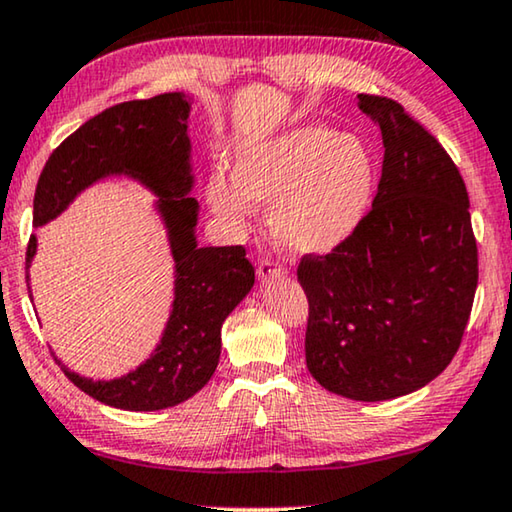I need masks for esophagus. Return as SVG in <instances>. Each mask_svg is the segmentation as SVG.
Masks as SVG:
<instances>
[{"label":"esophagus","mask_w":512,"mask_h":512,"mask_svg":"<svg viewBox=\"0 0 512 512\" xmlns=\"http://www.w3.org/2000/svg\"><path fill=\"white\" fill-rule=\"evenodd\" d=\"M282 273H285V269H282V266L278 264V259L266 257V259H259V262H257V276L262 280L278 278V276H282Z\"/></svg>","instance_id":"esophagus-1"}]
</instances>
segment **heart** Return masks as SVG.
<instances>
[{"label":"heart","mask_w":512,"mask_h":512,"mask_svg":"<svg viewBox=\"0 0 512 512\" xmlns=\"http://www.w3.org/2000/svg\"><path fill=\"white\" fill-rule=\"evenodd\" d=\"M375 183V160L361 140L308 124L243 147L234 179L211 174L207 200L232 227L253 218L255 202H276L273 234L280 246L292 255H326L368 216Z\"/></svg>","instance_id":"heart-1"}]
</instances>
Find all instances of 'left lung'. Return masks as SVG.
I'll return each mask as SVG.
<instances>
[{
    "instance_id": "obj_1",
    "label": "left lung",
    "mask_w": 512,
    "mask_h": 512,
    "mask_svg": "<svg viewBox=\"0 0 512 512\" xmlns=\"http://www.w3.org/2000/svg\"><path fill=\"white\" fill-rule=\"evenodd\" d=\"M381 128L372 209L329 255H305V363L326 391L379 402L414 393L460 349L478 285L469 195L446 149L400 103L358 94Z\"/></svg>"
}]
</instances>
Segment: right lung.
<instances>
[{"label":"right lung","mask_w":512,"mask_h":512,"mask_svg":"<svg viewBox=\"0 0 512 512\" xmlns=\"http://www.w3.org/2000/svg\"><path fill=\"white\" fill-rule=\"evenodd\" d=\"M188 114L190 103L181 91L112 105L52 151L36 183V227L57 218L82 190L105 177H131L158 195L156 209L174 257V301L154 354L110 381L80 377L55 358L80 391L117 409L158 411L193 398L216 372L223 322L255 285L246 248L197 246L200 204L188 195L195 181ZM34 255L32 234L27 271Z\"/></svg>","instance_id":"1"}]
</instances>
